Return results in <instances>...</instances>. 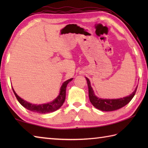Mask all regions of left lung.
<instances>
[{
	"label": "left lung",
	"instance_id": "1",
	"mask_svg": "<svg viewBox=\"0 0 148 148\" xmlns=\"http://www.w3.org/2000/svg\"><path fill=\"white\" fill-rule=\"evenodd\" d=\"M86 79L87 81L88 86V94L90 101L95 108L102 111H115V110L123 108V107H124L125 106H126L127 103L130 102V100L132 99V98L134 97L137 88V86L136 88L135 89V90L130 95L123 97V98L116 99H101L99 98V97H97L95 95L93 88L92 86H91V83L88 78L86 77Z\"/></svg>",
	"mask_w": 148,
	"mask_h": 148
}]
</instances>
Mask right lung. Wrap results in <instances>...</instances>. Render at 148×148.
<instances>
[{"label":"right lung","mask_w":148,"mask_h":148,"mask_svg":"<svg viewBox=\"0 0 148 148\" xmlns=\"http://www.w3.org/2000/svg\"><path fill=\"white\" fill-rule=\"evenodd\" d=\"M73 78H71L70 79H68L62 84V85L60 88V93L58 96L56 98L53 100L52 102L47 103H43V104H33L30 102H28L26 100L22 99L21 97H19L16 93L15 92L13 88L12 87V90L14 95L16 97L18 102L20 103L21 106H23L24 108H25L28 110L30 111H32L34 112H37L40 113V114H46V113L51 112L53 111H55L56 110L58 109L60 107L63 105L65 100V95H66V88L68 83L72 80Z\"/></svg>","instance_id":"right-lung-1"}]
</instances>
